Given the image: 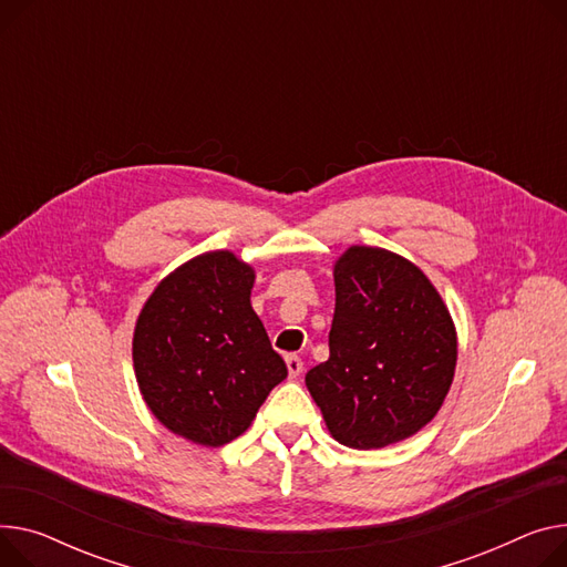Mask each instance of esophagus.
Returning <instances> with one entry per match:
<instances>
[{"mask_svg":"<svg viewBox=\"0 0 567 567\" xmlns=\"http://www.w3.org/2000/svg\"><path fill=\"white\" fill-rule=\"evenodd\" d=\"M285 362H287V371H289L291 379H296V375L303 371V360H300L298 355H287Z\"/></svg>","mask_w":567,"mask_h":567,"instance_id":"esophagus-1","label":"esophagus"}]
</instances>
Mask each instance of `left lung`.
<instances>
[{"instance_id": "8db88e82", "label": "left lung", "mask_w": 567, "mask_h": 567, "mask_svg": "<svg viewBox=\"0 0 567 567\" xmlns=\"http://www.w3.org/2000/svg\"><path fill=\"white\" fill-rule=\"evenodd\" d=\"M332 278L330 358L306 385L339 444L401 442L435 417L454 383V319L417 264L392 250L351 246Z\"/></svg>"}]
</instances>
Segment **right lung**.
I'll list each match as a JSON object with an SVG mask.
<instances>
[{"label": "right lung", "mask_w": 567, "mask_h": 567, "mask_svg": "<svg viewBox=\"0 0 567 567\" xmlns=\"http://www.w3.org/2000/svg\"><path fill=\"white\" fill-rule=\"evenodd\" d=\"M252 285L248 261L209 250L171 271L136 319L132 360L141 396L171 433L194 444L239 437L287 379L250 306Z\"/></svg>", "instance_id": "obj_1"}]
</instances>
